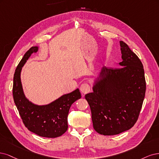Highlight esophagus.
<instances>
[{
  "label": "esophagus",
  "mask_w": 159,
  "mask_h": 159,
  "mask_svg": "<svg viewBox=\"0 0 159 159\" xmlns=\"http://www.w3.org/2000/svg\"><path fill=\"white\" fill-rule=\"evenodd\" d=\"M80 90L81 93L83 94H86L90 92V87L89 84L87 83H83L80 86Z\"/></svg>",
  "instance_id": "obj_1"
}]
</instances>
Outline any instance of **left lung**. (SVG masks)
Instances as JSON below:
<instances>
[{
    "label": "left lung",
    "instance_id": "8db88e82",
    "mask_svg": "<svg viewBox=\"0 0 159 159\" xmlns=\"http://www.w3.org/2000/svg\"><path fill=\"white\" fill-rule=\"evenodd\" d=\"M121 66H103L94 82L93 92L85 95L93 127L104 135L129 130L139 117L145 98L146 83L141 61L125 42H120Z\"/></svg>",
    "mask_w": 159,
    "mask_h": 159
}]
</instances>
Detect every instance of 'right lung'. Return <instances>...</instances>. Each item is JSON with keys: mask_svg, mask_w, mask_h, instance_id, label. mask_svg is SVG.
I'll return each mask as SVG.
<instances>
[{"mask_svg": "<svg viewBox=\"0 0 159 159\" xmlns=\"http://www.w3.org/2000/svg\"><path fill=\"white\" fill-rule=\"evenodd\" d=\"M38 49V46L30 48L17 66L14 75L13 98L24 124L28 130L40 137L55 138L67 130L69 109L75 101L81 98V94L77 89L45 105L35 104L25 97L20 77L22 69Z\"/></svg>", "mask_w": 159, "mask_h": 159, "instance_id": "obj_1", "label": "right lung"}]
</instances>
